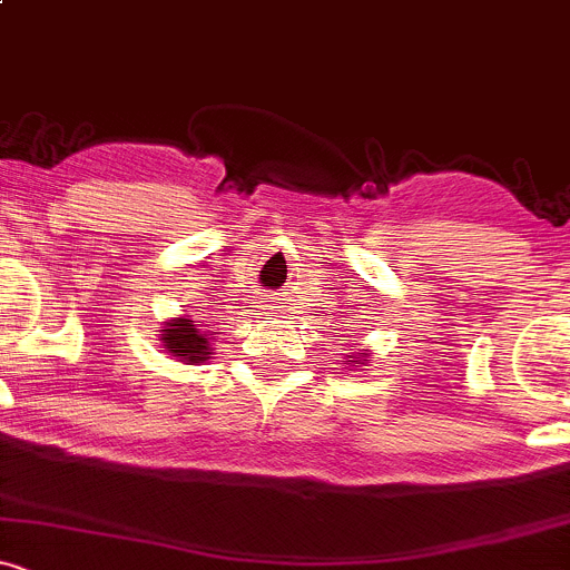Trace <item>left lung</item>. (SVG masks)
<instances>
[{
    "instance_id": "obj_1",
    "label": "left lung",
    "mask_w": 570,
    "mask_h": 570,
    "mask_svg": "<svg viewBox=\"0 0 570 570\" xmlns=\"http://www.w3.org/2000/svg\"><path fill=\"white\" fill-rule=\"evenodd\" d=\"M365 355H368V350L357 352V355H346V357H350V361H346V365H355V363H357V357H361V361H363V357H365Z\"/></svg>"
}]
</instances>
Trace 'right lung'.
I'll list each match as a JSON object with an SVG mask.
<instances>
[{"label":"right lung","instance_id":"right-lung-1","mask_svg":"<svg viewBox=\"0 0 570 570\" xmlns=\"http://www.w3.org/2000/svg\"><path fill=\"white\" fill-rule=\"evenodd\" d=\"M160 341H164L166 352H171V355L188 365L205 363L213 355L207 335L194 322L185 320V316H175V320L166 322V331H160Z\"/></svg>","mask_w":570,"mask_h":570}]
</instances>
